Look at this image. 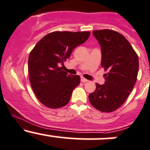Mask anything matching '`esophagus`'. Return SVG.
Returning a JSON list of instances; mask_svg holds the SVG:
<instances>
[{
	"label": "esophagus",
	"mask_w": 150,
	"mask_h": 150,
	"mask_svg": "<svg viewBox=\"0 0 150 150\" xmlns=\"http://www.w3.org/2000/svg\"><path fill=\"white\" fill-rule=\"evenodd\" d=\"M81 82H83V83H85V82H87V81H88V80L86 79H84V77H81Z\"/></svg>",
	"instance_id": "esophagus-1"
}]
</instances>
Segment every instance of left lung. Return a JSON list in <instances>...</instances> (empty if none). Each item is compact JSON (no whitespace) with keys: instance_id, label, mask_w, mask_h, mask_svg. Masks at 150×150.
Instances as JSON below:
<instances>
[{"instance_id":"left-lung-1","label":"left lung","mask_w":150,"mask_h":150,"mask_svg":"<svg viewBox=\"0 0 150 150\" xmlns=\"http://www.w3.org/2000/svg\"><path fill=\"white\" fill-rule=\"evenodd\" d=\"M101 47V66L105 74L104 84L96 83V89L89 95L93 107L112 112L122 106L133 90L139 72V57L129 41L112 30H94Z\"/></svg>"}]
</instances>
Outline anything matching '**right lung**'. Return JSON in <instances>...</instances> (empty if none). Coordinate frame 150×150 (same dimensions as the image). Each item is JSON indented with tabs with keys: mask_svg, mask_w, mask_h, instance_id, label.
Segmentation results:
<instances>
[{
	"mask_svg": "<svg viewBox=\"0 0 150 150\" xmlns=\"http://www.w3.org/2000/svg\"><path fill=\"white\" fill-rule=\"evenodd\" d=\"M90 32L56 31L43 37L28 57L31 87L41 103L57 109L69 102L72 92L79 84L80 76L68 74L59 66L70 57L72 51L85 42Z\"/></svg>",
	"mask_w": 150,
	"mask_h": 150,
	"instance_id": "obj_1",
	"label": "right lung"
}]
</instances>
